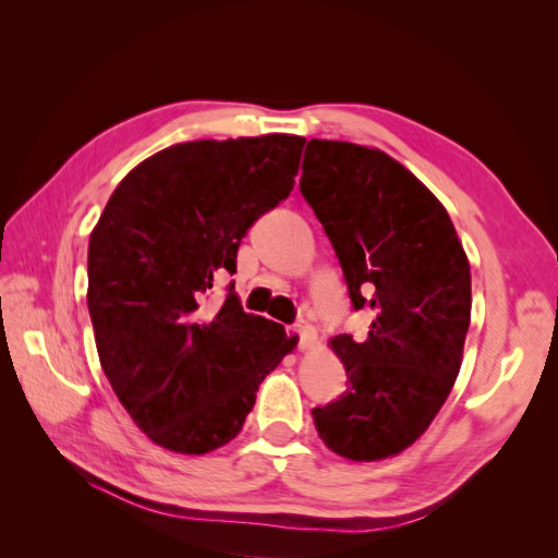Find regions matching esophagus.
I'll return each instance as SVG.
<instances>
[{
	"mask_svg": "<svg viewBox=\"0 0 558 558\" xmlns=\"http://www.w3.org/2000/svg\"><path fill=\"white\" fill-rule=\"evenodd\" d=\"M293 332H298V337H300V342H298V349H300V351H305V349L312 347L314 332H312V328L305 324V320H300V324H295V326H293Z\"/></svg>",
	"mask_w": 558,
	"mask_h": 558,
	"instance_id": "obj_1",
	"label": "esophagus"
}]
</instances>
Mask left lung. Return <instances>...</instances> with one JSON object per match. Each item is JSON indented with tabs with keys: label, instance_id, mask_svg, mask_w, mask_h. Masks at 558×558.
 Instances as JSON below:
<instances>
[{
	"label": "left lung",
	"instance_id": "obj_1",
	"mask_svg": "<svg viewBox=\"0 0 558 558\" xmlns=\"http://www.w3.org/2000/svg\"><path fill=\"white\" fill-rule=\"evenodd\" d=\"M300 193L340 258L365 342L330 340L347 391L312 410L320 440L349 461L414 445L440 412L463 361L470 263L442 202L379 148L312 140Z\"/></svg>",
	"mask_w": 558,
	"mask_h": 558
}]
</instances>
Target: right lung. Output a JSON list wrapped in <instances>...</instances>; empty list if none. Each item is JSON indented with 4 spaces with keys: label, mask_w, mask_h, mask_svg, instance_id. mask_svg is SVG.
I'll use <instances>...</instances> for the list:
<instances>
[{
    "label": "right lung",
    "mask_w": 558,
    "mask_h": 558,
    "mask_svg": "<svg viewBox=\"0 0 558 558\" xmlns=\"http://www.w3.org/2000/svg\"><path fill=\"white\" fill-rule=\"evenodd\" d=\"M305 137L174 144L118 183L90 232L88 310L105 375L150 442L177 453L228 445L260 381L298 344L230 293L202 310L218 269L289 197Z\"/></svg>",
    "instance_id": "right-lung-1"
}]
</instances>
